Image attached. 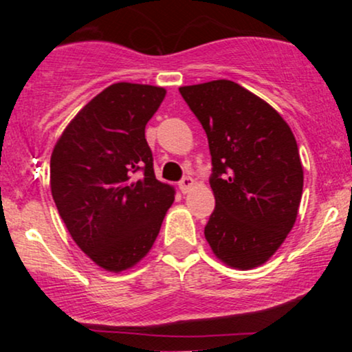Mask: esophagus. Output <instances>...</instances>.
Here are the masks:
<instances>
[{
  "mask_svg": "<svg viewBox=\"0 0 352 352\" xmlns=\"http://www.w3.org/2000/svg\"><path fill=\"white\" fill-rule=\"evenodd\" d=\"M193 184H195V182H193V179L190 175H185L184 179H182L180 182H179V188L182 190V193H187L190 188L193 187Z\"/></svg>",
  "mask_w": 352,
  "mask_h": 352,
  "instance_id": "1",
  "label": "esophagus"
}]
</instances>
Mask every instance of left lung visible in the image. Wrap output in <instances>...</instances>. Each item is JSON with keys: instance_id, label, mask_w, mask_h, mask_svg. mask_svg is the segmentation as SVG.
<instances>
[{"instance_id": "1", "label": "left lung", "mask_w": 352, "mask_h": 352, "mask_svg": "<svg viewBox=\"0 0 352 352\" xmlns=\"http://www.w3.org/2000/svg\"><path fill=\"white\" fill-rule=\"evenodd\" d=\"M208 139L215 210L205 227L233 268L265 263L292 232L302 167L292 129L265 100L227 79L179 89Z\"/></svg>"}]
</instances>
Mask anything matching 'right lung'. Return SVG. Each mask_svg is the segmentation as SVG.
I'll list each match as a JSON object with an SVG mask.
<instances>
[{
  "label": "right lung",
  "mask_w": 352,
  "mask_h": 352,
  "mask_svg": "<svg viewBox=\"0 0 352 352\" xmlns=\"http://www.w3.org/2000/svg\"><path fill=\"white\" fill-rule=\"evenodd\" d=\"M164 98L162 87L112 84L80 109L52 151L59 215L79 248L109 272L142 260L173 204V188L155 179L145 139Z\"/></svg>",
  "instance_id": "right-lung-1"
}]
</instances>
